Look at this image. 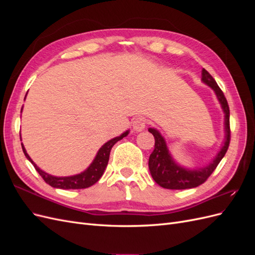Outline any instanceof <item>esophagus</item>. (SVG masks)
<instances>
[{"label":"esophagus","mask_w":255,"mask_h":255,"mask_svg":"<svg viewBox=\"0 0 255 255\" xmlns=\"http://www.w3.org/2000/svg\"><path fill=\"white\" fill-rule=\"evenodd\" d=\"M145 127H146V120L144 117L139 116V117L134 119L133 128L135 130H137V132H141V130H143L145 128Z\"/></svg>","instance_id":"34e87169"}]
</instances>
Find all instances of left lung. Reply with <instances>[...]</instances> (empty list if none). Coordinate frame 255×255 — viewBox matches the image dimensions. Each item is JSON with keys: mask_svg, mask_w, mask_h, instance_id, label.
I'll list each match as a JSON object with an SVG mask.
<instances>
[{"mask_svg": "<svg viewBox=\"0 0 255 255\" xmlns=\"http://www.w3.org/2000/svg\"><path fill=\"white\" fill-rule=\"evenodd\" d=\"M202 81L212 87L217 95L219 102L221 103L222 110L226 114V142L222 146L217 156L213 160V163L203 169L198 170H188V169L177 166L172 157L169 154L164 138L158 133V130L154 128H149V132L152 133L155 139L154 150L149 157V169L153 180L155 181L159 186L167 189H187L194 188L203 184L210 175L217 168L220 160L226 155L229 149L231 140V129H230V109L227 99L223 95L222 90L216 83L213 76L208 73L205 69L202 70Z\"/></svg>", "mask_w": 255, "mask_h": 255, "instance_id": "left-lung-1", "label": "left lung"}]
</instances>
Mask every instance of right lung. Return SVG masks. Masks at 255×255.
Here are the masks:
<instances>
[{
  "mask_svg": "<svg viewBox=\"0 0 255 255\" xmlns=\"http://www.w3.org/2000/svg\"><path fill=\"white\" fill-rule=\"evenodd\" d=\"M128 134V130L120 135L119 137H116L114 139L107 141L105 144L102 145V148L99 150L96 158L92 161L91 165L88 167L87 170H85L84 172L72 175V176H65V177H57V176H52L48 173H45L44 171L40 170V168H38L34 161L30 159L28 156V154L26 153L24 146L22 144V150L26 158L32 163L36 169V171L41 175L44 182L51 185L52 187L55 188H60V189H83V188H87L97 183L100 177L103 175V172L105 170V168L107 166V163H109L110 159V154L111 150L114 146L116 142H118L121 140L123 137H126Z\"/></svg>",
  "mask_w": 255,
  "mask_h": 255,
  "instance_id": "obj_1",
  "label": "right lung"
}]
</instances>
